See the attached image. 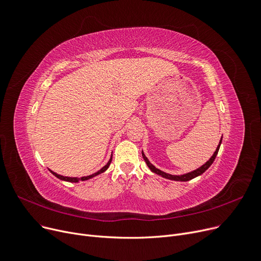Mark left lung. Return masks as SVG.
Here are the masks:
<instances>
[{
  "instance_id": "left-lung-1",
  "label": "left lung",
  "mask_w": 261,
  "mask_h": 261,
  "mask_svg": "<svg viewBox=\"0 0 261 261\" xmlns=\"http://www.w3.org/2000/svg\"><path fill=\"white\" fill-rule=\"evenodd\" d=\"M221 143H222V139H221V141H220V144H219V146H218L217 150L214 151L213 155L210 158V160H209L208 162H206V164H203L202 166H200L199 168H197L196 171H193V172H191V173H188V174H186V175H180V176L169 175V174H166V173H164V172L160 171V169L155 168V167H154V166H153V165H152V164L149 162L148 159L146 158V155H145L143 152H142V154H143V158H144L145 162L147 163V165H148V167L151 169V171H152L153 173H155V174H158V175H160V176H162V177H164V178L171 179V180H176V181H189V180H191V179H193V178H195V177H197V176L201 175L203 172H206L207 169L210 167V165L213 163V161H214L215 156H217V154H218V152H219V149H220Z\"/></svg>"
}]
</instances>
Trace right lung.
Here are the masks:
<instances>
[{
    "mask_svg": "<svg viewBox=\"0 0 261 261\" xmlns=\"http://www.w3.org/2000/svg\"><path fill=\"white\" fill-rule=\"evenodd\" d=\"M111 161H112V158L110 159V161L108 162V164L106 165V166H103L102 168L100 169V171H98L97 173H95V174H93V175H90V176H86V177H81V178H72V177H64V176H61V175H58L56 173H53L52 171H50L55 177H58L59 179H61V180H65V181H69V182H77L79 180H81V181H84V180H87V179H90V178H93V177H95V176H97V175H99V174H101V173H103L105 171H107L108 169V167L110 166V163H111Z\"/></svg>",
    "mask_w": 261,
    "mask_h": 261,
    "instance_id": "1",
    "label": "right lung"
}]
</instances>
